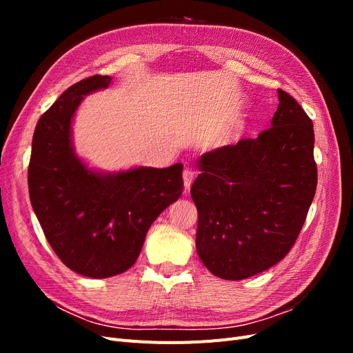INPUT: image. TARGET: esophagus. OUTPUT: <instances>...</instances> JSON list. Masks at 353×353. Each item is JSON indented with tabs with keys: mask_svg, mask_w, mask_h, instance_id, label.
<instances>
[{
	"mask_svg": "<svg viewBox=\"0 0 353 353\" xmlns=\"http://www.w3.org/2000/svg\"><path fill=\"white\" fill-rule=\"evenodd\" d=\"M183 179H184V187L185 190H190L191 184H193V179H194V170L185 166L184 168V172H183Z\"/></svg>",
	"mask_w": 353,
	"mask_h": 353,
	"instance_id": "34e87169",
	"label": "esophagus"
}]
</instances>
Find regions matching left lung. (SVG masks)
<instances>
[{"label":"left lung","mask_w":353,"mask_h":353,"mask_svg":"<svg viewBox=\"0 0 353 353\" xmlns=\"http://www.w3.org/2000/svg\"><path fill=\"white\" fill-rule=\"evenodd\" d=\"M271 126L256 138L218 147L199 159L191 187L199 212L196 248L223 280H244L290 252L316 190L314 125L279 90Z\"/></svg>","instance_id":"left-lung-1"}]
</instances>
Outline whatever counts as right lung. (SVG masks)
<instances>
[{
  "mask_svg": "<svg viewBox=\"0 0 353 353\" xmlns=\"http://www.w3.org/2000/svg\"><path fill=\"white\" fill-rule=\"evenodd\" d=\"M110 77L77 82L39 117L28 169L29 197L46 237L68 268L90 279L130 270L148 228L183 194V165L100 172L74 153L72 121L85 95Z\"/></svg>",
  "mask_w": 353,
  "mask_h": 353,
  "instance_id": "1",
  "label": "right lung"
}]
</instances>
